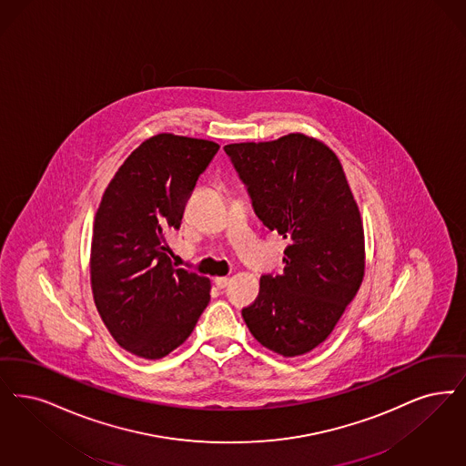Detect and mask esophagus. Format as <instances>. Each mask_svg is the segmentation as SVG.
Listing matches in <instances>:
<instances>
[{"mask_svg": "<svg viewBox=\"0 0 466 466\" xmlns=\"http://www.w3.org/2000/svg\"><path fill=\"white\" fill-rule=\"evenodd\" d=\"M215 284H217L218 288H225V286L228 284V278H224V276H222V278H215Z\"/></svg>", "mask_w": 466, "mask_h": 466, "instance_id": "34e87169", "label": "esophagus"}]
</instances>
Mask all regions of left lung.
<instances>
[{"label":"left lung","mask_w":466,"mask_h":466,"mask_svg":"<svg viewBox=\"0 0 466 466\" xmlns=\"http://www.w3.org/2000/svg\"><path fill=\"white\" fill-rule=\"evenodd\" d=\"M257 217L288 241L284 272L265 274L242 309L251 335L284 357L326 341L364 278V227L335 152L303 133L228 144Z\"/></svg>","instance_id":"8db88e82"}]
</instances>
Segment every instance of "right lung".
Masks as SVG:
<instances>
[{"mask_svg": "<svg viewBox=\"0 0 466 466\" xmlns=\"http://www.w3.org/2000/svg\"><path fill=\"white\" fill-rule=\"evenodd\" d=\"M220 146L159 133L116 171L96 209L90 274L112 338L133 355L161 359L180 347L209 301L208 278L171 263L167 232Z\"/></svg>", "mask_w": 466, "mask_h": 466, "instance_id": "right-lung-1", "label": "right lung"}]
</instances>
